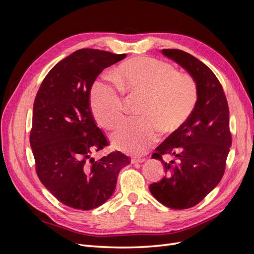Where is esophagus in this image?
Masks as SVG:
<instances>
[{
    "label": "esophagus",
    "mask_w": 254,
    "mask_h": 254,
    "mask_svg": "<svg viewBox=\"0 0 254 254\" xmlns=\"http://www.w3.org/2000/svg\"><path fill=\"white\" fill-rule=\"evenodd\" d=\"M145 161V159H143V158H132L131 159V163H133V164H135V163H142V162H144Z\"/></svg>",
    "instance_id": "esophagus-1"
}]
</instances>
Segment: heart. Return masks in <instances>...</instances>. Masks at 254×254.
<instances>
[{"label": "heart", "mask_w": 254, "mask_h": 254, "mask_svg": "<svg viewBox=\"0 0 254 254\" xmlns=\"http://www.w3.org/2000/svg\"><path fill=\"white\" fill-rule=\"evenodd\" d=\"M117 82L107 78L95 82L90 102L99 125L111 129L124 115L122 92L141 94L144 99L137 119L125 120L111 134L112 144L131 155H142L160 133L178 129L194 111L198 87L189 73L177 72L174 65L152 57L129 59L119 66Z\"/></svg>", "instance_id": "1"}]
</instances>
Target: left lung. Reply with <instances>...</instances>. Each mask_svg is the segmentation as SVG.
<instances>
[{
	"label": "left lung",
	"mask_w": 254,
	"mask_h": 254,
	"mask_svg": "<svg viewBox=\"0 0 254 254\" xmlns=\"http://www.w3.org/2000/svg\"><path fill=\"white\" fill-rule=\"evenodd\" d=\"M162 53L193 76L198 101L189 119L152 153L151 158L163 163L165 176L151 183L149 190L163 205L184 210L200 202L224 176L232 144L229 107L224 89L209 66L181 50L164 49ZM165 154L175 159L164 161Z\"/></svg>",
	"instance_id": "left-lung-1"
}]
</instances>
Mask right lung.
I'll return each instance as SVG.
<instances>
[{"instance_id": "obj_1", "label": "right lung", "mask_w": 254, "mask_h": 254, "mask_svg": "<svg viewBox=\"0 0 254 254\" xmlns=\"http://www.w3.org/2000/svg\"><path fill=\"white\" fill-rule=\"evenodd\" d=\"M125 57L78 50L52 68L37 92L29 136L36 173L57 200L73 209L92 210L105 203L120 171L130 162L121 151L99 160L91 157L109 145L92 114L91 88L104 68Z\"/></svg>"}]
</instances>
